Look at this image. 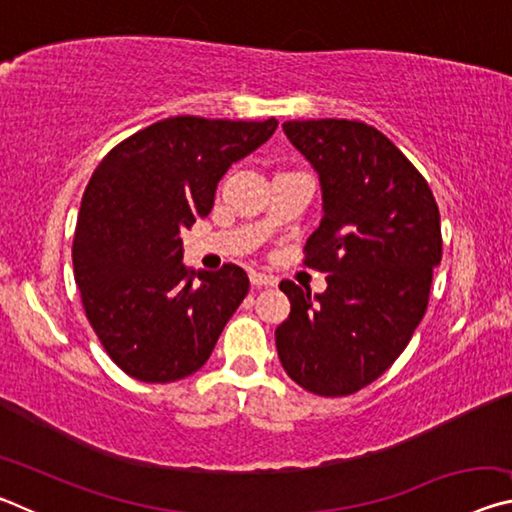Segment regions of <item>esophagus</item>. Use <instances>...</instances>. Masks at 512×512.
Listing matches in <instances>:
<instances>
[{"label": "esophagus", "instance_id": "1", "mask_svg": "<svg viewBox=\"0 0 512 512\" xmlns=\"http://www.w3.org/2000/svg\"><path fill=\"white\" fill-rule=\"evenodd\" d=\"M275 277L273 275H266V273H257V271H253L250 273V284H253V287H275Z\"/></svg>", "mask_w": 512, "mask_h": 512}]
</instances>
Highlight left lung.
<instances>
[{
    "label": "left lung",
    "instance_id": "left-lung-1",
    "mask_svg": "<svg viewBox=\"0 0 512 512\" xmlns=\"http://www.w3.org/2000/svg\"><path fill=\"white\" fill-rule=\"evenodd\" d=\"M284 135L318 173L323 219L305 264L327 273L311 293L280 289L291 314L275 329L282 368L309 393L352 395L393 366L427 311L443 257L440 212L427 180L363 121H284Z\"/></svg>",
    "mask_w": 512,
    "mask_h": 512
}]
</instances>
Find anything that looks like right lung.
Wrapping results in <instances>:
<instances>
[{"mask_svg": "<svg viewBox=\"0 0 512 512\" xmlns=\"http://www.w3.org/2000/svg\"><path fill=\"white\" fill-rule=\"evenodd\" d=\"M275 128L273 117H169L94 169L76 221L74 280L92 329L126 375L169 384L210 359L250 282L235 264L187 271L180 235L212 212L225 171Z\"/></svg>", "mask_w": 512, "mask_h": 512, "instance_id": "add662e5", "label": "right lung"}]
</instances>
